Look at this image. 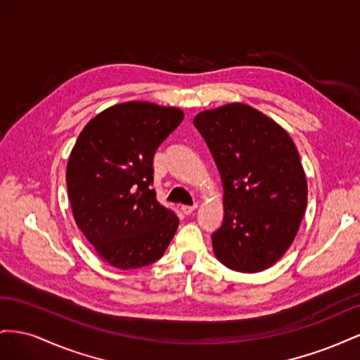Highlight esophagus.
<instances>
[{
    "instance_id": "1",
    "label": "esophagus",
    "mask_w": 360,
    "mask_h": 360,
    "mask_svg": "<svg viewBox=\"0 0 360 360\" xmlns=\"http://www.w3.org/2000/svg\"><path fill=\"white\" fill-rule=\"evenodd\" d=\"M195 209H197V204H193V205H181V212L184 214H191L192 212H195Z\"/></svg>"
}]
</instances>
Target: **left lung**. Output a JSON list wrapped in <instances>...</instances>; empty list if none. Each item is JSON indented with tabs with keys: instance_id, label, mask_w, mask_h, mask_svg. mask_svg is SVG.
Returning a JSON list of instances; mask_svg holds the SVG:
<instances>
[{
	"instance_id": "8db88e82",
	"label": "left lung",
	"mask_w": 360,
	"mask_h": 360,
	"mask_svg": "<svg viewBox=\"0 0 360 360\" xmlns=\"http://www.w3.org/2000/svg\"><path fill=\"white\" fill-rule=\"evenodd\" d=\"M224 184L216 258L243 274L274 266L296 237L308 202L299 151L287 130L245 103L195 115Z\"/></svg>"
}]
</instances>
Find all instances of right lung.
I'll return each mask as SVG.
<instances>
[{
  "label": "right lung",
  "mask_w": 360,
  "mask_h": 360,
  "mask_svg": "<svg viewBox=\"0 0 360 360\" xmlns=\"http://www.w3.org/2000/svg\"><path fill=\"white\" fill-rule=\"evenodd\" d=\"M179 108L132 101L106 108L85 124L66 169L76 225L94 250L117 269L159 259L179 217L156 200L153 156L181 123Z\"/></svg>",
  "instance_id": "right-lung-1"
}]
</instances>
